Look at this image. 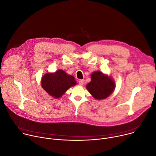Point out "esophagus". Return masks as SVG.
<instances>
[{
	"mask_svg": "<svg viewBox=\"0 0 156 156\" xmlns=\"http://www.w3.org/2000/svg\"><path fill=\"white\" fill-rule=\"evenodd\" d=\"M83 84H84V80H79V84L83 86Z\"/></svg>",
	"mask_w": 156,
	"mask_h": 156,
	"instance_id": "1",
	"label": "esophagus"
}]
</instances>
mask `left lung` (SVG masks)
I'll return each instance as SVG.
<instances>
[{
  "instance_id": "1",
  "label": "left lung",
  "mask_w": 156,
  "mask_h": 156,
  "mask_svg": "<svg viewBox=\"0 0 156 156\" xmlns=\"http://www.w3.org/2000/svg\"><path fill=\"white\" fill-rule=\"evenodd\" d=\"M91 81L87 84V88L96 100L108 98L115 88V81L107 75L101 72H94L91 75Z\"/></svg>"
}]
</instances>
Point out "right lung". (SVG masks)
<instances>
[{
    "label": "right lung",
    "instance_id": "right-lung-1",
    "mask_svg": "<svg viewBox=\"0 0 156 156\" xmlns=\"http://www.w3.org/2000/svg\"><path fill=\"white\" fill-rule=\"evenodd\" d=\"M76 84L74 76L68 75L62 69L46 73L41 80V87L56 99L62 97L68 89Z\"/></svg>",
    "mask_w": 156,
    "mask_h": 156
}]
</instances>
